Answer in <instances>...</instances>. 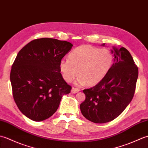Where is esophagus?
Instances as JSON below:
<instances>
[{"label": "esophagus", "instance_id": "esophagus-1", "mask_svg": "<svg viewBox=\"0 0 148 148\" xmlns=\"http://www.w3.org/2000/svg\"><path fill=\"white\" fill-rule=\"evenodd\" d=\"M79 90L78 88H72V90H71V93H77L78 92H79Z\"/></svg>", "mask_w": 148, "mask_h": 148}]
</instances>
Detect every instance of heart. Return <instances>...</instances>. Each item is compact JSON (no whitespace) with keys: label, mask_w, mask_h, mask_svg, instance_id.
<instances>
[{"label":"heart","mask_w":148,"mask_h":148,"mask_svg":"<svg viewBox=\"0 0 148 148\" xmlns=\"http://www.w3.org/2000/svg\"><path fill=\"white\" fill-rule=\"evenodd\" d=\"M69 60L59 63L60 71L65 81L71 83L78 75L77 84L95 86L111 71L114 56L108 48L83 45L76 47L69 54Z\"/></svg>","instance_id":"b5f03b06"}]
</instances>
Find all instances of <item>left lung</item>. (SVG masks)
I'll use <instances>...</instances> for the list:
<instances>
[{
    "label": "left lung",
    "instance_id": "8db88e82",
    "mask_svg": "<svg viewBox=\"0 0 148 148\" xmlns=\"http://www.w3.org/2000/svg\"><path fill=\"white\" fill-rule=\"evenodd\" d=\"M111 51L114 62L111 71L97 85L83 90L86 99L80 105L81 112L95 123H105L120 115L136 90L138 67L130 52L123 47H113Z\"/></svg>",
    "mask_w": 148,
    "mask_h": 148
}]
</instances>
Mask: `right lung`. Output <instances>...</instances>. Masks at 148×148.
Instances as JSON below:
<instances>
[{
  "mask_svg": "<svg viewBox=\"0 0 148 148\" xmlns=\"http://www.w3.org/2000/svg\"><path fill=\"white\" fill-rule=\"evenodd\" d=\"M73 46L52 38L34 39L22 48L12 65L10 80L18 109L36 121L49 118L71 86L62 77L59 63Z\"/></svg>",
  "mask_w": 148,
  "mask_h": 148,
  "instance_id": "1",
  "label": "right lung"
}]
</instances>
